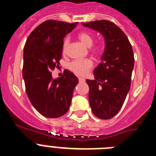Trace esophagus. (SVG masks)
<instances>
[{
    "label": "esophagus",
    "mask_w": 156,
    "mask_h": 156,
    "mask_svg": "<svg viewBox=\"0 0 156 156\" xmlns=\"http://www.w3.org/2000/svg\"><path fill=\"white\" fill-rule=\"evenodd\" d=\"M79 81L80 82H84L85 80L83 78H79Z\"/></svg>",
    "instance_id": "1"
}]
</instances>
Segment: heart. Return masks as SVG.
<instances>
[{
    "instance_id": "heart-1",
    "label": "heart",
    "mask_w": 156,
    "mask_h": 156,
    "mask_svg": "<svg viewBox=\"0 0 156 156\" xmlns=\"http://www.w3.org/2000/svg\"><path fill=\"white\" fill-rule=\"evenodd\" d=\"M78 38L87 48H90L94 44V36L90 33L87 31H83L79 33ZM69 42V40L68 37H66L62 44L63 52H65V51L66 50ZM91 51L95 55H100L102 51V48H101V46H95L91 48ZM92 66H93V62L90 58H85L73 61L69 64V67L70 70L73 72L76 75L83 76H85L89 70L92 68Z\"/></svg>"
}]
</instances>
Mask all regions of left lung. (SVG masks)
<instances>
[{"label":"left lung","mask_w":156,"mask_h":156,"mask_svg":"<svg viewBox=\"0 0 156 156\" xmlns=\"http://www.w3.org/2000/svg\"><path fill=\"white\" fill-rule=\"evenodd\" d=\"M104 37L101 62L94 69V80H87L89 102L93 113L99 119L115 116L122 108L130 88L134 66L132 46L119 27L108 20L82 23Z\"/></svg>","instance_id":"left-lung-1"}]
</instances>
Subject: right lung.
I'll use <instances>...</instances> for the list:
<instances>
[{"instance_id":"1","label":"right lung","mask_w":156,"mask_h":156,"mask_svg":"<svg viewBox=\"0 0 156 156\" xmlns=\"http://www.w3.org/2000/svg\"><path fill=\"white\" fill-rule=\"evenodd\" d=\"M77 23L48 20L28 37L23 50V77L26 92L37 112L48 118H58L68 112L73 93L79 80L66 69L53 79L51 71L58 67L63 40Z\"/></svg>"}]
</instances>
